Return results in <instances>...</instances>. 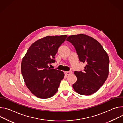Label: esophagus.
Wrapping results in <instances>:
<instances>
[{"instance_id": "esophagus-1", "label": "esophagus", "mask_w": 123, "mask_h": 123, "mask_svg": "<svg viewBox=\"0 0 123 123\" xmlns=\"http://www.w3.org/2000/svg\"><path fill=\"white\" fill-rule=\"evenodd\" d=\"M73 73L72 71H68V72H65V74L66 75H70L71 74H72Z\"/></svg>"}]
</instances>
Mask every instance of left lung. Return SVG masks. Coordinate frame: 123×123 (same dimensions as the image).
Segmentation results:
<instances>
[{
    "label": "left lung",
    "instance_id": "left-lung-1",
    "mask_svg": "<svg viewBox=\"0 0 123 123\" xmlns=\"http://www.w3.org/2000/svg\"><path fill=\"white\" fill-rule=\"evenodd\" d=\"M66 40L74 47L79 61L86 63L84 72H74L77 79L73 85V89L81 95L92 94L108 78L109 56L98 41L87 35H73Z\"/></svg>",
    "mask_w": 123,
    "mask_h": 123
}]
</instances>
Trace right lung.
<instances>
[{
    "instance_id": "1",
    "label": "right lung",
    "mask_w": 123,
    "mask_h": 123,
    "mask_svg": "<svg viewBox=\"0 0 123 123\" xmlns=\"http://www.w3.org/2000/svg\"><path fill=\"white\" fill-rule=\"evenodd\" d=\"M67 37V35L47 36L37 40L30 47L22 60L21 73L26 85L39 98L54 96L64 77L62 71L50 68L48 65L55 62L58 49Z\"/></svg>"
}]
</instances>
